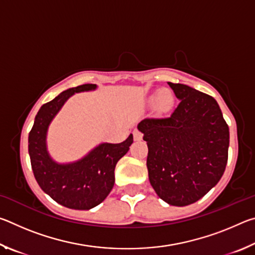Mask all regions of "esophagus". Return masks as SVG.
<instances>
[{
  "mask_svg": "<svg viewBox=\"0 0 255 255\" xmlns=\"http://www.w3.org/2000/svg\"><path fill=\"white\" fill-rule=\"evenodd\" d=\"M132 135H133V139H135V140H140L141 137H143L141 132L138 130V129H135V130L132 131Z\"/></svg>",
  "mask_w": 255,
  "mask_h": 255,
  "instance_id": "esophagus-1",
  "label": "esophagus"
}]
</instances>
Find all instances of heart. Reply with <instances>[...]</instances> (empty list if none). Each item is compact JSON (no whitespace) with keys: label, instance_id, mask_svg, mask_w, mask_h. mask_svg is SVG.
<instances>
[{"label":"heart","instance_id":"obj_1","mask_svg":"<svg viewBox=\"0 0 255 255\" xmlns=\"http://www.w3.org/2000/svg\"><path fill=\"white\" fill-rule=\"evenodd\" d=\"M153 101H155V106L158 110L164 111L173 105L174 98L173 94L169 90H161L156 96L153 97Z\"/></svg>","mask_w":255,"mask_h":255}]
</instances>
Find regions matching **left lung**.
<instances>
[{
  "mask_svg": "<svg viewBox=\"0 0 255 255\" xmlns=\"http://www.w3.org/2000/svg\"><path fill=\"white\" fill-rule=\"evenodd\" d=\"M180 100L167 117L138 125L147 141L149 182L172 206H188L218 183L228 159L230 130L217 101L208 94L171 83Z\"/></svg>",
  "mask_w": 255,
  "mask_h": 255,
  "instance_id": "obj_1",
  "label": "left lung"
}]
</instances>
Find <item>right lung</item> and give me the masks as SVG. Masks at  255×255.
I'll return each instance as SVG.
<instances>
[{
	"instance_id": "right-lung-1",
	"label": "right lung",
	"mask_w": 255,
	"mask_h": 255,
	"mask_svg": "<svg viewBox=\"0 0 255 255\" xmlns=\"http://www.w3.org/2000/svg\"><path fill=\"white\" fill-rule=\"evenodd\" d=\"M93 89L96 84L79 85L42 105L29 132L30 162L38 184L56 202L71 209L89 210L106 199L115 184L116 164L133 141L129 135L120 144H102L83 159L67 165L51 161L46 149V132L51 119L74 92Z\"/></svg>"
}]
</instances>
